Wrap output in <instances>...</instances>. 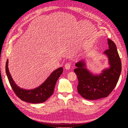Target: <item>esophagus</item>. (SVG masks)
<instances>
[{
  "mask_svg": "<svg viewBox=\"0 0 128 128\" xmlns=\"http://www.w3.org/2000/svg\"><path fill=\"white\" fill-rule=\"evenodd\" d=\"M70 67H71V62H67L64 65V68L66 69H67V70H68V69H70Z\"/></svg>",
  "mask_w": 128,
  "mask_h": 128,
  "instance_id": "esophagus-1",
  "label": "esophagus"
}]
</instances>
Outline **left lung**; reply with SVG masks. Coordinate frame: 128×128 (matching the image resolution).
<instances>
[{
    "instance_id": "8db88e82",
    "label": "left lung",
    "mask_w": 128,
    "mask_h": 128,
    "mask_svg": "<svg viewBox=\"0 0 128 128\" xmlns=\"http://www.w3.org/2000/svg\"><path fill=\"white\" fill-rule=\"evenodd\" d=\"M108 48L104 54L107 56L109 68L104 69L100 74H94L86 68L84 60L75 64L74 72L78 80L77 90L80 94L88 100H96L109 95L114 90L121 74L122 64L113 41L108 39Z\"/></svg>"
}]
</instances>
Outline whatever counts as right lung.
<instances>
[{
	"mask_svg": "<svg viewBox=\"0 0 128 128\" xmlns=\"http://www.w3.org/2000/svg\"><path fill=\"white\" fill-rule=\"evenodd\" d=\"M8 60L6 64V72L10 84L15 94L22 101L38 104L45 102L54 92L56 81L63 72V68L60 67L53 71L40 86L32 90H26L18 86L12 77L8 67Z\"/></svg>",
	"mask_w": 128,
	"mask_h": 128,
	"instance_id": "1",
	"label": "right lung"
}]
</instances>
